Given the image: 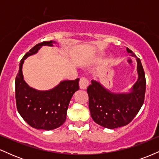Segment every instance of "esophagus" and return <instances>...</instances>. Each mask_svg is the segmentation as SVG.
Returning a JSON list of instances; mask_svg holds the SVG:
<instances>
[{
	"label": "esophagus",
	"mask_w": 159,
	"mask_h": 159,
	"mask_svg": "<svg viewBox=\"0 0 159 159\" xmlns=\"http://www.w3.org/2000/svg\"><path fill=\"white\" fill-rule=\"evenodd\" d=\"M88 84H89V81L85 77H82L80 78V81H79L80 88L85 90V89H87Z\"/></svg>",
	"instance_id": "34e87169"
}]
</instances>
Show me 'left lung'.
<instances>
[{
	"label": "left lung",
	"mask_w": 159,
	"mask_h": 159,
	"mask_svg": "<svg viewBox=\"0 0 159 159\" xmlns=\"http://www.w3.org/2000/svg\"><path fill=\"white\" fill-rule=\"evenodd\" d=\"M126 49L129 53H132L129 48ZM136 60L138 79L130 93H112L96 81H92L87 87L91 116L98 125L110 129L124 126L139 112L145 98L146 78L140 60L137 57Z\"/></svg>",
	"instance_id": "left-lung-1"
}]
</instances>
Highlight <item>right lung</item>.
<instances>
[{
  "mask_svg": "<svg viewBox=\"0 0 159 159\" xmlns=\"http://www.w3.org/2000/svg\"><path fill=\"white\" fill-rule=\"evenodd\" d=\"M52 43L43 42L26 53L20 61L16 78V102L19 114L31 127L43 130H52L64 123L69 102L79 90V78L62 81L48 91L34 90L24 81L21 68L25 60L36 54L43 45H52Z\"/></svg>",
  "mask_w": 159,
  "mask_h": 159,
  "instance_id": "add662e5",
  "label": "right lung"
}]
</instances>
